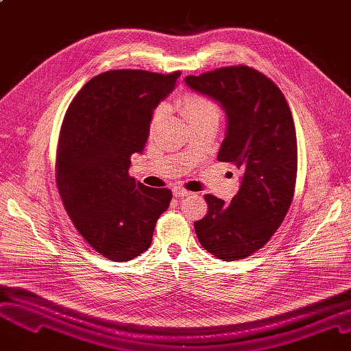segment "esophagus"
<instances>
[{
	"label": "esophagus",
	"mask_w": 351,
	"mask_h": 351,
	"mask_svg": "<svg viewBox=\"0 0 351 351\" xmlns=\"http://www.w3.org/2000/svg\"><path fill=\"white\" fill-rule=\"evenodd\" d=\"M173 194H174V197H178V199H183V197H189V195H191L193 193H190V191H187V190H184V189H180V187H176V189L173 190Z\"/></svg>",
	"instance_id": "obj_1"
}]
</instances>
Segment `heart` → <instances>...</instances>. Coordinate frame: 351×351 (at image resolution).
Segmentation results:
<instances>
[{"mask_svg":"<svg viewBox=\"0 0 351 351\" xmlns=\"http://www.w3.org/2000/svg\"><path fill=\"white\" fill-rule=\"evenodd\" d=\"M178 109L181 112V115L184 117L187 123H193L195 121H202V119H208V118H215L219 119V108L210 101L207 97L202 95H195V93H189L186 95L183 99L178 104ZM165 114V108L160 106L156 114H154L152 122L157 123Z\"/></svg>","mask_w":351,"mask_h":351,"instance_id":"1","label":"heart"}]
</instances>
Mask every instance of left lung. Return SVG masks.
Listing matches in <instances>:
<instances>
[{"mask_svg":"<svg viewBox=\"0 0 351 351\" xmlns=\"http://www.w3.org/2000/svg\"><path fill=\"white\" fill-rule=\"evenodd\" d=\"M186 85L217 102L226 132L217 160L242 173L230 203L206 194L207 215L194 221L202 246L223 261L255 254L281 226L297 178V136L289 106L275 83L247 66L186 76Z\"/></svg>","mask_w":351,"mask_h":351,"instance_id":"left-lung-1","label":"left lung"}]
</instances>
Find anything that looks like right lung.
Instances as JSON below:
<instances>
[{"mask_svg": "<svg viewBox=\"0 0 351 351\" xmlns=\"http://www.w3.org/2000/svg\"><path fill=\"white\" fill-rule=\"evenodd\" d=\"M180 72L109 70L90 79L62 125L56 183L77 232L109 261L145 252L171 191L130 177L132 154H143L154 110Z\"/></svg>", "mask_w": 351, "mask_h": 351, "instance_id": "1", "label": "right lung"}]
</instances>
